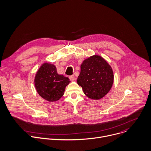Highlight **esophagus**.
Instances as JSON below:
<instances>
[{"label":"esophagus","instance_id":"obj_1","mask_svg":"<svg viewBox=\"0 0 151 151\" xmlns=\"http://www.w3.org/2000/svg\"><path fill=\"white\" fill-rule=\"evenodd\" d=\"M70 80L71 81H74L75 80H76V78H75V77H74V75H72V76H70Z\"/></svg>","mask_w":151,"mask_h":151}]
</instances>
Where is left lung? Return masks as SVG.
<instances>
[{"label": "left lung", "mask_w": 151, "mask_h": 151, "mask_svg": "<svg viewBox=\"0 0 151 151\" xmlns=\"http://www.w3.org/2000/svg\"><path fill=\"white\" fill-rule=\"evenodd\" d=\"M80 69L77 84L88 98L99 100L109 92L114 83V73L104 58L98 55L90 56L83 61Z\"/></svg>", "instance_id": "8db88e82"}]
</instances>
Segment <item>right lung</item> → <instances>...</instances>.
I'll list each match as a JSON object with an SVG mask.
<instances>
[{"label":"right lung","instance_id":"obj_1","mask_svg":"<svg viewBox=\"0 0 151 151\" xmlns=\"http://www.w3.org/2000/svg\"><path fill=\"white\" fill-rule=\"evenodd\" d=\"M70 79L58 74L56 67L49 63H43L35 77V86L38 94L49 102H56L64 95Z\"/></svg>","mask_w":151,"mask_h":151}]
</instances>
